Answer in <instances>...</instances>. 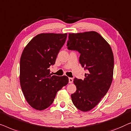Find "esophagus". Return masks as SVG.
<instances>
[{"label": "esophagus", "instance_id": "obj_1", "mask_svg": "<svg viewBox=\"0 0 131 131\" xmlns=\"http://www.w3.org/2000/svg\"><path fill=\"white\" fill-rule=\"evenodd\" d=\"M73 82V79L72 78H69V83L72 84Z\"/></svg>", "mask_w": 131, "mask_h": 131}]
</instances>
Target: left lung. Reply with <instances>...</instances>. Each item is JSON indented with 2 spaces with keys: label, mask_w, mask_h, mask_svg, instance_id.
<instances>
[{
  "label": "left lung",
  "mask_w": 131,
  "mask_h": 131,
  "mask_svg": "<svg viewBox=\"0 0 131 131\" xmlns=\"http://www.w3.org/2000/svg\"><path fill=\"white\" fill-rule=\"evenodd\" d=\"M68 49L80 53V63L88 71L84 80L75 78L77 90L71 94L74 106L88 112L97 106L111 85L114 57L109 44L98 32L69 33Z\"/></svg>",
  "instance_id": "left-lung-1"
}]
</instances>
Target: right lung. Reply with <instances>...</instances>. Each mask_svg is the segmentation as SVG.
Listing matches in <instances>:
<instances>
[{"label":"right lung","mask_w":131,"mask_h":131,"mask_svg":"<svg viewBox=\"0 0 131 131\" xmlns=\"http://www.w3.org/2000/svg\"><path fill=\"white\" fill-rule=\"evenodd\" d=\"M67 33L37 35L24 49L20 59L19 81L25 99L32 108L43 110L52 104L59 90L69 82L68 77L50 73Z\"/></svg>","instance_id":"obj_1"}]
</instances>
